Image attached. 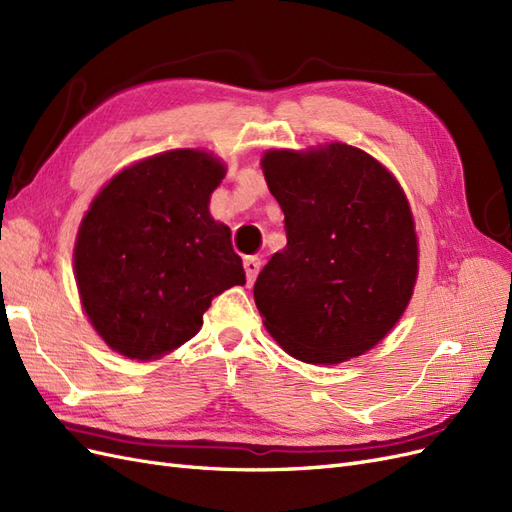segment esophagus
Segmentation results:
<instances>
[{
    "instance_id": "34e87169",
    "label": "esophagus",
    "mask_w": 512,
    "mask_h": 512,
    "mask_svg": "<svg viewBox=\"0 0 512 512\" xmlns=\"http://www.w3.org/2000/svg\"><path fill=\"white\" fill-rule=\"evenodd\" d=\"M243 269H245V275H247V284H254L256 275L260 271V258L258 256H245L243 258Z\"/></svg>"
}]
</instances>
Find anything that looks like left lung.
<instances>
[{
  "label": "left lung",
  "instance_id": "1",
  "mask_svg": "<svg viewBox=\"0 0 512 512\" xmlns=\"http://www.w3.org/2000/svg\"><path fill=\"white\" fill-rule=\"evenodd\" d=\"M260 166L288 237L254 284L262 324L309 365L365 354L395 329L416 286L404 188L380 160L339 141L267 149Z\"/></svg>",
  "mask_w": 512,
  "mask_h": 512
}]
</instances>
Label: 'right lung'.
<instances>
[{"label": "right lung", "mask_w": 512, "mask_h": 512, "mask_svg": "<svg viewBox=\"0 0 512 512\" xmlns=\"http://www.w3.org/2000/svg\"><path fill=\"white\" fill-rule=\"evenodd\" d=\"M226 170L213 151L170 149L121 168L91 198L74 280L89 324L126 359L177 350L213 297L245 284L230 228L209 211Z\"/></svg>", "instance_id": "add662e5"}]
</instances>
